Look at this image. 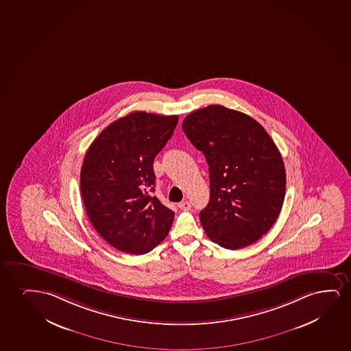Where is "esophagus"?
<instances>
[{
	"mask_svg": "<svg viewBox=\"0 0 351 351\" xmlns=\"http://www.w3.org/2000/svg\"><path fill=\"white\" fill-rule=\"evenodd\" d=\"M178 207L182 210H189L191 207V202H189V201H183V202L178 204Z\"/></svg>",
	"mask_w": 351,
	"mask_h": 351,
	"instance_id": "1",
	"label": "esophagus"
}]
</instances>
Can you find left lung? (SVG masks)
<instances>
[{
	"label": "left lung",
	"instance_id": "obj_1",
	"mask_svg": "<svg viewBox=\"0 0 351 351\" xmlns=\"http://www.w3.org/2000/svg\"><path fill=\"white\" fill-rule=\"evenodd\" d=\"M210 171V202L200 220L210 241L237 250L268 232L282 208L286 170L273 139L255 119L223 106L191 112L182 123Z\"/></svg>",
	"mask_w": 351,
	"mask_h": 351
}]
</instances>
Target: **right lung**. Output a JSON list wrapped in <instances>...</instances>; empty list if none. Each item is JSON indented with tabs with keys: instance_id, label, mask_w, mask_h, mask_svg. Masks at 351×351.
<instances>
[{
	"instance_id": "add662e5",
	"label": "right lung",
	"mask_w": 351,
	"mask_h": 351,
	"mask_svg": "<svg viewBox=\"0 0 351 351\" xmlns=\"http://www.w3.org/2000/svg\"><path fill=\"white\" fill-rule=\"evenodd\" d=\"M178 115L132 112L91 143L81 169V193L97 233L118 250L143 255L167 237L175 213L156 196L154 160Z\"/></svg>"
}]
</instances>
